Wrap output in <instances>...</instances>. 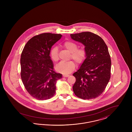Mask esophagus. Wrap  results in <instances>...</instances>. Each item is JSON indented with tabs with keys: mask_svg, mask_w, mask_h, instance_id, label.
Segmentation results:
<instances>
[{
	"mask_svg": "<svg viewBox=\"0 0 132 132\" xmlns=\"http://www.w3.org/2000/svg\"><path fill=\"white\" fill-rule=\"evenodd\" d=\"M63 76L64 77H66V78H67V77H68L69 76V75H66V74H65V75H63Z\"/></svg>",
	"mask_w": 132,
	"mask_h": 132,
	"instance_id": "34e87169",
	"label": "esophagus"
}]
</instances>
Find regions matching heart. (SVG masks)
I'll list each match as a JSON object with an SVG mask.
<instances>
[{
    "instance_id": "heart-1",
    "label": "heart",
    "mask_w": 132,
    "mask_h": 132,
    "mask_svg": "<svg viewBox=\"0 0 132 132\" xmlns=\"http://www.w3.org/2000/svg\"><path fill=\"white\" fill-rule=\"evenodd\" d=\"M63 46L69 52H71V57L78 64L84 62L86 58V51L83 48L77 49L78 45L72 41H66L63 43ZM51 58L54 62L59 60L58 50L57 46L53 47L50 51ZM76 64L73 61L67 62H61L57 64L55 69L59 72L67 74L71 73L75 68Z\"/></svg>"
}]
</instances>
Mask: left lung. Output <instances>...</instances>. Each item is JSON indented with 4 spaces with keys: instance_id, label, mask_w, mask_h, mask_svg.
<instances>
[{
    "instance_id": "8db88e82",
    "label": "left lung",
    "mask_w": 132,
    "mask_h": 132,
    "mask_svg": "<svg viewBox=\"0 0 132 132\" xmlns=\"http://www.w3.org/2000/svg\"><path fill=\"white\" fill-rule=\"evenodd\" d=\"M71 38L85 46L86 58L73 75L74 94L83 100L95 98L104 91L110 78L111 61L106 44L100 36L86 31L71 34Z\"/></svg>"
}]
</instances>
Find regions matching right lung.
<instances>
[{"label":"right lung","instance_id":"add662e5","mask_svg":"<svg viewBox=\"0 0 132 132\" xmlns=\"http://www.w3.org/2000/svg\"><path fill=\"white\" fill-rule=\"evenodd\" d=\"M62 35L44 33L31 38L22 51L21 76L29 94L38 100H45L55 93L57 81L62 75L53 70L51 60V48Z\"/></svg>","mask_w":132,"mask_h":132}]
</instances>
